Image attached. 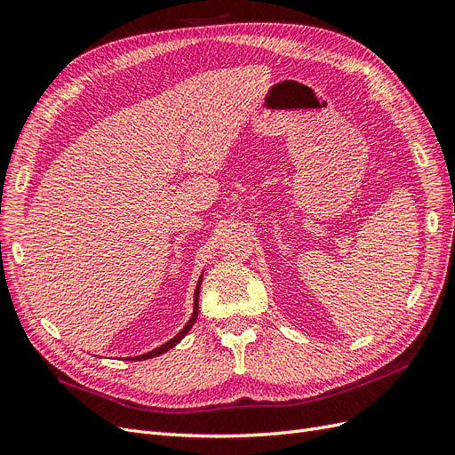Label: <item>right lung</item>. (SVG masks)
<instances>
[{
    "label": "right lung",
    "instance_id": "obj_1",
    "mask_svg": "<svg viewBox=\"0 0 455 455\" xmlns=\"http://www.w3.org/2000/svg\"><path fill=\"white\" fill-rule=\"evenodd\" d=\"M201 281H203V273H201V277H199V281H197V286H196V292H194V313H191V316H189V321L186 323V326L180 330V332H178L172 339H169L167 343H163L161 347H157V349H154V351H149V353H144V355H139V356H132L134 361H146V359H154V356H157V355H163V353H167L169 349H172L176 343H180L182 341V338L189 332L191 330V326L196 324V321H197V315H199V291H201ZM131 359V361H132Z\"/></svg>",
    "mask_w": 455,
    "mask_h": 455
}]
</instances>
